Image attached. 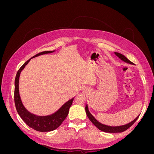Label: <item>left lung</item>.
<instances>
[{"instance_id": "8db88e82", "label": "left lung", "mask_w": 154, "mask_h": 154, "mask_svg": "<svg viewBox=\"0 0 154 154\" xmlns=\"http://www.w3.org/2000/svg\"><path fill=\"white\" fill-rule=\"evenodd\" d=\"M114 54L117 56V57L120 59L122 60V61L127 63H130L134 65V63H132V62H130L128 59H127V58H126L124 55L120 54L119 53H116L114 52ZM85 111H86V114L87 117L88 118V119H90L91 122L94 124L96 127L98 128L99 130H101V131L105 132H108V133H118V132H123L124 131H125L126 130H127L129 127H131V126L136 122V120L138 119L139 114L137 117H136L135 118L133 121H132L131 122H130L126 125H121V126H115V127H113V126H109V125H106L104 124H102L101 123L99 122L94 116H93L91 112L88 110V105L87 104L85 106Z\"/></svg>"}]
</instances>
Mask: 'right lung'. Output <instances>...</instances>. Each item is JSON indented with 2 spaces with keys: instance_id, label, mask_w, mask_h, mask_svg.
I'll return each instance as SVG.
<instances>
[{
  "instance_id": "add662e5",
  "label": "right lung",
  "mask_w": 154,
  "mask_h": 154,
  "mask_svg": "<svg viewBox=\"0 0 154 154\" xmlns=\"http://www.w3.org/2000/svg\"><path fill=\"white\" fill-rule=\"evenodd\" d=\"M54 51H48L40 53L35 55L30 59H29L26 62L22 65V66L18 70L15 80V92H14V100H15V104L17 112L20 116L22 120L29 126L36 131L39 132H50L57 129L59 127L60 125L62 123L64 119L66 118L69 114V110L71 107L74 97L68 100L63 105H62L60 108L57 110L55 112L46 116H38L35 114L30 112L26 109L23 104L20 98L19 93V78L20 73L23 69H24L26 65L29 62L30 60L38 56L49 54L54 52Z\"/></svg>"
}]
</instances>
